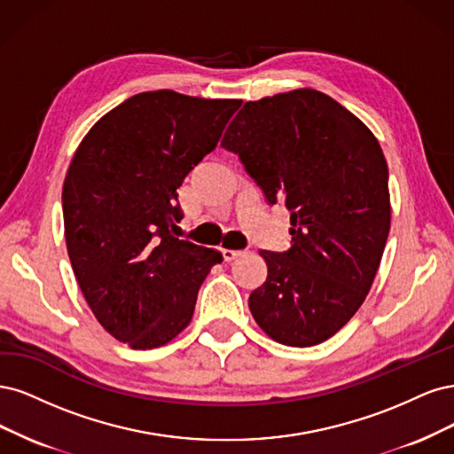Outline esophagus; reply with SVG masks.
I'll return each instance as SVG.
<instances>
[{
	"label": "esophagus",
	"mask_w": 454,
	"mask_h": 454,
	"mask_svg": "<svg viewBox=\"0 0 454 454\" xmlns=\"http://www.w3.org/2000/svg\"><path fill=\"white\" fill-rule=\"evenodd\" d=\"M243 254H245V251H233V248H223V256H224L226 262L236 260V258H239Z\"/></svg>",
	"instance_id": "obj_1"
}]
</instances>
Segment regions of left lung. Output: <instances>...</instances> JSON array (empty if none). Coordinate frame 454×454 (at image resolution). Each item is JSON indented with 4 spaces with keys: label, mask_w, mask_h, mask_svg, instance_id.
Instances as JSON below:
<instances>
[{
    "label": "left lung",
    "mask_w": 454,
    "mask_h": 454,
    "mask_svg": "<svg viewBox=\"0 0 454 454\" xmlns=\"http://www.w3.org/2000/svg\"><path fill=\"white\" fill-rule=\"evenodd\" d=\"M268 203L285 201L292 247L260 251L266 283L248 307L271 340L311 347L340 332L368 296L390 230L388 166L360 119L300 89L247 101L226 129Z\"/></svg>",
    "instance_id": "left-lung-1"
}]
</instances>
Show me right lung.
I'll return each instance as SVG.
<instances>
[{
    "label": "right lung",
    "instance_id": "obj_1",
    "mask_svg": "<svg viewBox=\"0 0 454 454\" xmlns=\"http://www.w3.org/2000/svg\"><path fill=\"white\" fill-rule=\"evenodd\" d=\"M241 99L141 92L90 128L62 190L73 273L98 323L131 348L169 343L194 315L223 254L175 238L177 188L223 136Z\"/></svg>",
    "mask_w": 454,
    "mask_h": 454
}]
</instances>
